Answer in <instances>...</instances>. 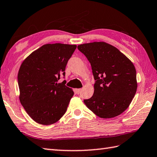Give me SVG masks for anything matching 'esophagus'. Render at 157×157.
<instances>
[{
  "mask_svg": "<svg viewBox=\"0 0 157 157\" xmlns=\"http://www.w3.org/2000/svg\"><path fill=\"white\" fill-rule=\"evenodd\" d=\"M75 93H76L77 94H79V93H80V92H81V89H80V88L75 89Z\"/></svg>",
  "mask_w": 157,
  "mask_h": 157,
  "instance_id": "obj_1",
  "label": "esophagus"
}]
</instances>
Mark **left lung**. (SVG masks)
<instances>
[{
  "label": "left lung",
  "mask_w": 157,
  "mask_h": 157,
  "mask_svg": "<svg viewBox=\"0 0 157 157\" xmlns=\"http://www.w3.org/2000/svg\"><path fill=\"white\" fill-rule=\"evenodd\" d=\"M78 48L90 62L95 80L94 94L84 100L85 105L101 118L121 114L136 93V70L133 63L105 42L84 44Z\"/></svg>",
  "instance_id": "obj_1"
}]
</instances>
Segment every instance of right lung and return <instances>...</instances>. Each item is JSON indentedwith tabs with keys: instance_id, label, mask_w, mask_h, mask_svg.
Returning <instances> with one entry per match:
<instances>
[{
	"instance_id": "obj_1",
	"label": "right lung",
	"mask_w": 157,
	"mask_h": 157,
	"mask_svg": "<svg viewBox=\"0 0 157 157\" xmlns=\"http://www.w3.org/2000/svg\"><path fill=\"white\" fill-rule=\"evenodd\" d=\"M76 45L45 44L23 61L17 75L20 101L34 121L50 125L65 113L73 96L65 80L57 83Z\"/></svg>"
}]
</instances>
